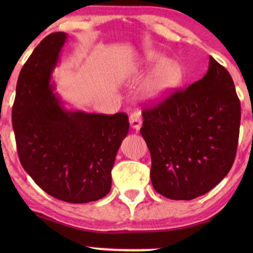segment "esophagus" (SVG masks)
<instances>
[{
    "mask_svg": "<svg viewBox=\"0 0 253 253\" xmlns=\"http://www.w3.org/2000/svg\"><path fill=\"white\" fill-rule=\"evenodd\" d=\"M129 122H130V126L132 129L134 130H139L141 127V123H143V121H141V115L139 112H133L130 114L129 116Z\"/></svg>",
    "mask_w": 253,
    "mask_h": 253,
    "instance_id": "34e87169",
    "label": "esophagus"
}]
</instances>
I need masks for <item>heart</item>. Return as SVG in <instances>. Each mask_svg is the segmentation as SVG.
I'll list each match as a JSON object with an SVG mask.
<instances>
[{
    "mask_svg": "<svg viewBox=\"0 0 253 253\" xmlns=\"http://www.w3.org/2000/svg\"><path fill=\"white\" fill-rule=\"evenodd\" d=\"M150 61L159 67L141 86V96L148 102H160L168 98L184 78V71L176 62L166 61L162 56H150Z\"/></svg>",
    "mask_w": 253,
    "mask_h": 253,
    "instance_id": "heart-1",
    "label": "heart"
}]
</instances>
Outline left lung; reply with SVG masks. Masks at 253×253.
Segmentation results:
<instances>
[{
  "mask_svg": "<svg viewBox=\"0 0 253 253\" xmlns=\"http://www.w3.org/2000/svg\"><path fill=\"white\" fill-rule=\"evenodd\" d=\"M140 133L151 153V181L166 198L205 195L236 157L241 103L227 69L210 57L209 71L186 89L145 107Z\"/></svg>",
  "mask_w": 253,
  "mask_h": 253,
  "instance_id": "obj_1",
  "label": "left lung"
}]
</instances>
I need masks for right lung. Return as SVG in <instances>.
I'll list each match as a JSON object with an SVG mask.
<instances>
[{"instance_id": "obj_1", "label": "right lung", "mask_w": 253, "mask_h": 253, "mask_svg": "<svg viewBox=\"0 0 253 253\" xmlns=\"http://www.w3.org/2000/svg\"><path fill=\"white\" fill-rule=\"evenodd\" d=\"M64 32L36 47L20 71L12 106V126L23 168L37 185L58 200L83 204L105 197L112 168L129 131L126 113L72 112L50 84Z\"/></svg>"}]
</instances>
